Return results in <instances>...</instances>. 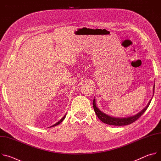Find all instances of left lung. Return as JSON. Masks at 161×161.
<instances>
[{
  "instance_id": "8db88e82",
  "label": "left lung",
  "mask_w": 161,
  "mask_h": 161,
  "mask_svg": "<svg viewBox=\"0 0 161 161\" xmlns=\"http://www.w3.org/2000/svg\"><path fill=\"white\" fill-rule=\"evenodd\" d=\"M154 89H155V85H153V96L154 94ZM152 99L150 100V101L148 102V104L147 105V106L143 109L140 112H139L138 113H137L136 114L132 117H125V118H119V117H111L108 115V114L104 113V112L101 111L97 106L96 103V99H94L93 101V106H94V109L95 111L96 114H97V117L101 120V121H102L103 122L108 124V125H119V126H122V125H129L132 124V122H135L136 120H137L138 119L142 114L145 113V111L147 110V109L148 108V107L149 106Z\"/></svg>"
}]
</instances>
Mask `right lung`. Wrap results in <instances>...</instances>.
I'll use <instances>...</instances> for the list:
<instances>
[{
  "label": "right lung",
  "instance_id": "1",
  "mask_svg": "<svg viewBox=\"0 0 161 161\" xmlns=\"http://www.w3.org/2000/svg\"><path fill=\"white\" fill-rule=\"evenodd\" d=\"M65 117H66V114H65V115H64V117H62V119H60V120H59L58 122H57V123H56V124H55L54 125H52L50 127H54V126H56V125H57L60 124V123H61V122H62L64 120V119L65 118Z\"/></svg>",
  "mask_w": 161,
  "mask_h": 161
}]
</instances>
